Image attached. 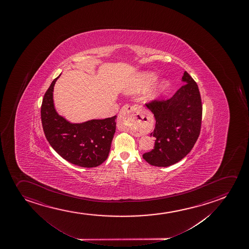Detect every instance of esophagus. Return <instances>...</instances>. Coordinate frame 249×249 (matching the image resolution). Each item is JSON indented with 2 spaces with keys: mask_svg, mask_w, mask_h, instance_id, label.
Instances as JSON below:
<instances>
[{
  "mask_svg": "<svg viewBox=\"0 0 249 249\" xmlns=\"http://www.w3.org/2000/svg\"><path fill=\"white\" fill-rule=\"evenodd\" d=\"M142 106L124 105L120 110L119 120L126 126L140 124L142 122Z\"/></svg>",
  "mask_w": 249,
  "mask_h": 249,
  "instance_id": "1",
  "label": "esophagus"
}]
</instances>
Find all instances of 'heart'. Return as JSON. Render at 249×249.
<instances>
[{
    "label": "heart",
    "instance_id": "b5f03b06",
    "mask_svg": "<svg viewBox=\"0 0 249 249\" xmlns=\"http://www.w3.org/2000/svg\"><path fill=\"white\" fill-rule=\"evenodd\" d=\"M157 77L154 73H144L142 74L139 80H138V83L136 85V87H135L136 90H141V89H145L149 87L150 86H152L155 80H156ZM167 87V83L166 82H162V85L160 86V89H157L155 91H153L151 95H150V98H156L157 96L160 95V93L162 91V89H165Z\"/></svg>",
    "mask_w": 249,
    "mask_h": 249
}]
</instances>
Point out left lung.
Masks as SVG:
<instances>
[{"label":"left lung","mask_w":249,"mask_h":249,"mask_svg":"<svg viewBox=\"0 0 249 249\" xmlns=\"http://www.w3.org/2000/svg\"><path fill=\"white\" fill-rule=\"evenodd\" d=\"M180 87L169 99L146 103L154 114L156 124L151 136L155 146L142 157L149 164L168 167L182 160L193 149L202 123V106L198 87L186 71Z\"/></svg>","instance_id":"obj_1"}]
</instances>
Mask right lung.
Listing matches in <instances>:
<instances>
[{
    "mask_svg": "<svg viewBox=\"0 0 249 249\" xmlns=\"http://www.w3.org/2000/svg\"><path fill=\"white\" fill-rule=\"evenodd\" d=\"M59 76L52 82L45 93L40 107L46 138L56 153L68 162L85 168L100 165L108 157L116 129V116L81 124L67 121L54 107L53 92Z\"/></svg>",
    "mask_w": 249,
    "mask_h": 249,
    "instance_id": "obj_1",
    "label": "right lung"
}]
</instances>
